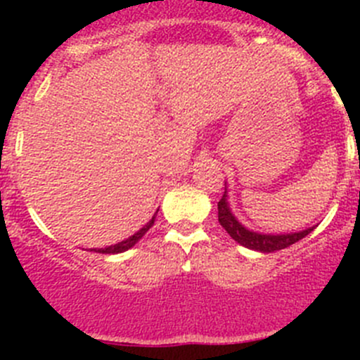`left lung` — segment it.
I'll return each mask as SVG.
<instances>
[{
    "mask_svg": "<svg viewBox=\"0 0 360 360\" xmlns=\"http://www.w3.org/2000/svg\"><path fill=\"white\" fill-rule=\"evenodd\" d=\"M217 219H219L221 226L226 230V233L235 242H238V244L248 249L257 250V252H275V250L289 248V245L296 244L297 240L307 237L308 233H311L315 228L310 226L307 230L294 231V233H259V231L249 230L231 212L230 202H228L226 184H224L223 198L217 202Z\"/></svg>",
    "mask_w": 360,
    "mask_h": 360,
    "instance_id": "left-lung-1",
    "label": "left lung"
}]
</instances>
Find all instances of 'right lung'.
<instances>
[{
    "label": "right lung",
    "instance_id": "1",
    "mask_svg": "<svg viewBox=\"0 0 360 360\" xmlns=\"http://www.w3.org/2000/svg\"><path fill=\"white\" fill-rule=\"evenodd\" d=\"M155 217H157V214H155V216L151 217L150 223L144 224V226L141 228L139 231H136V233H134L132 237L127 238V240L118 242V244H115V245H108V248H103V249H90V250H94V252H101V254H118V252H125V250H129L130 248H134V245H136L137 242H139L141 238L144 237V235H146V231L150 230L151 226H153Z\"/></svg>",
    "mask_w": 360,
    "mask_h": 360
}]
</instances>
